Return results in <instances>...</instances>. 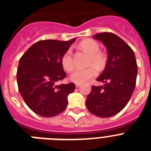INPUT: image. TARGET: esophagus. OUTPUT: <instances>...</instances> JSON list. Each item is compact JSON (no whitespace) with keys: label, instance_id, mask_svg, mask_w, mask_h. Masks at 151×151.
Listing matches in <instances>:
<instances>
[{"label":"esophagus","instance_id":"esophagus-1","mask_svg":"<svg viewBox=\"0 0 151 151\" xmlns=\"http://www.w3.org/2000/svg\"><path fill=\"white\" fill-rule=\"evenodd\" d=\"M80 85H81V84H80V83H76V88L79 87Z\"/></svg>","mask_w":151,"mask_h":151}]
</instances>
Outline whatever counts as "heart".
I'll list each match as a JSON object with an SVG mask.
<instances>
[{
  "label": "heart",
  "instance_id": "obj_1",
  "mask_svg": "<svg viewBox=\"0 0 151 151\" xmlns=\"http://www.w3.org/2000/svg\"><path fill=\"white\" fill-rule=\"evenodd\" d=\"M80 47L84 50L91 54L89 64L97 68H102L106 63V57L102 53L100 52V45L97 41L92 39H86L80 43ZM61 64L63 67L66 71H72L74 68V60H73V51L71 49H68L61 57ZM97 75V70L94 66L90 67L81 69L78 68L72 73L70 75V79L76 83H83L90 78L96 76Z\"/></svg>",
  "mask_w": 151,
  "mask_h": 151
}]
</instances>
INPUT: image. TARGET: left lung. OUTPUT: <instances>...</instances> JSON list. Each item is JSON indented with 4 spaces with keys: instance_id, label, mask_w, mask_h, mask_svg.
Here are the masks:
<instances>
[{
    "instance_id": "obj_1",
    "label": "left lung",
    "mask_w": 151,
    "mask_h": 151,
    "mask_svg": "<svg viewBox=\"0 0 151 151\" xmlns=\"http://www.w3.org/2000/svg\"><path fill=\"white\" fill-rule=\"evenodd\" d=\"M102 41L107 50L106 67L97 81L103 86H92L86 106L99 117L116 115L126 106L132 95L137 78V63L130 47L116 35L102 32L93 36Z\"/></svg>"
}]
</instances>
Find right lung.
<instances>
[{"instance_id": "add662e5", "label": "right lung", "mask_w": 151, "mask_h": 151, "mask_svg": "<svg viewBox=\"0 0 151 151\" xmlns=\"http://www.w3.org/2000/svg\"><path fill=\"white\" fill-rule=\"evenodd\" d=\"M75 41H39L19 60L17 73L19 91L26 105L41 116L52 117L64 111L68 95L76 89L74 83L57 85L66 76L61 57Z\"/></svg>"}]
</instances>
